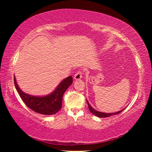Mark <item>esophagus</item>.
<instances>
[{"label": "esophagus", "instance_id": "esophagus-1", "mask_svg": "<svg viewBox=\"0 0 152 152\" xmlns=\"http://www.w3.org/2000/svg\"><path fill=\"white\" fill-rule=\"evenodd\" d=\"M82 72L78 71V72H76L75 74L74 78V80H80L82 78Z\"/></svg>", "mask_w": 152, "mask_h": 152}]
</instances>
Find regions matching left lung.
<instances>
[{"instance_id":"obj_1","label":"left lung","mask_w":152,"mask_h":152,"mask_svg":"<svg viewBox=\"0 0 152 152\" xmlns=\"http://www.w3.org/2000/svg\"><path fill=\"white\" fill-rule=\"evenodd\" d=\"M87 101V103H88V108H89V110L90 111H91L92 114L96 115V116L99 117L100 118H105V117H109L110 116H111V115H117L119 114V113H121L123 110L124 109H122L119 110V111H117V112H115V113H102V112H100V111H98V110H95L94 109H93V108L92 107V106L91 104H89V102L88 101Z\"/></svg>"}]
</instances>
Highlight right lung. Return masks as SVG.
<instances>
[{"instance_id":"right-lung-1","label":"right lung","mask_w":152,"mask_h":152,"mask_svg":"<svg viewBox=\"0 0 152 152\" xmlns=\"http://www.w3.org/2000/svg\"><path fill=\"white\" fill-rule=\"evenodd\" d=\"M72 82L73 79L72 76L67 77L50 94L39 96H33L22 91L18 86L16 78L14 76L15 88L24 103L33 111L45 115H54L61 109L63 94L72 84Z\"/></svg>"}]
</instances>
